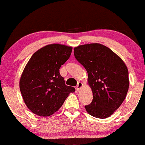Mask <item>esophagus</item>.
I'll list each match as a JSON object with an SVG mask.
<instances>
[{
    "mask_svg": "<svg viewBox=\"0 0 145 145\" xmlns=\"http://www.w3.org/2000/svg\"><path fill=\"white\" fill-rule=\"evenodd\" d=\"M83 86V83L82 82H79L78 83V84H77V86H76V91H79L81 89V88H82Z\"/></svg>",
    "mask_w": 145,
    "mask_h": 145,
    "instance_id": "obj_1",
    "label": "esophagus"
}]
</instances>
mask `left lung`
<instances>
[{"mask_svg":"<svg viewBox=\"0 0 145 145\" xmlns=\"http://www.w3.org/2000/svg\"><path fill=\"white\" fill-rule=\"evenodd\" d=\"M74 56L88 73L93 93L91 104L85 106L90 115L109 117L123 102L129 89V74L124 61L109 48L94 43L75 47Z\"/></svg>","mask_w":145,"mask_h":145,"instance_id":"left-lung-1","label":"left lung"}]
</instances>
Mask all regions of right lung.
<instances>
[{
    "label": "right lung",
    "instance_id": "obj_1",
    "mask_svg": "<svg viewBox=\"0 0 145 145\" xmlns=\"http://www.w3.org/2000/svg\"><path fill=\"white\" fill-rule=\"evenodd\" d=\"M72 47L52 44L35 52L25 66L20 79L23 100L33 113L49 116L62 106L75 89L65 85L59 69L70 56Z\"/></svg>",
    "mask_w": 145,
    "mask_h": 145
}]
</instances>
